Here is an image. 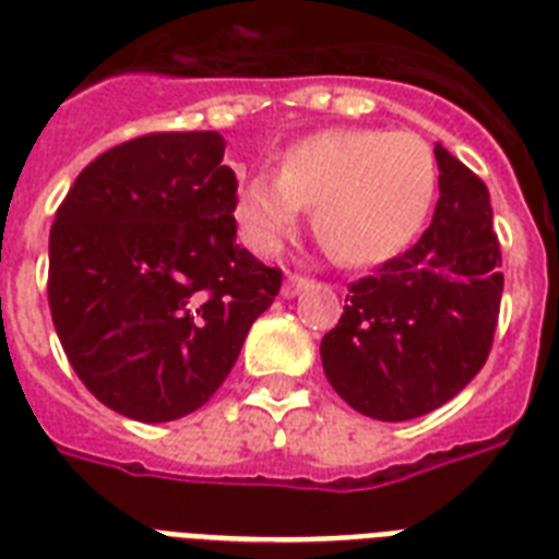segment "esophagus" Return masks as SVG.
Instances as JSON below:
<instances>
[{
    "mask_svg": "<svg viewBox=\"0 0 559 559\" xmlns=\"http://www.w3.org/2000/svg\"><path fill=\"white\" fill-rule=\"evenodd\" d=\"M304 287H309V278H307V275H298V272H289L287 281H284V289H281V293H284V298H295V295L301 293Z\"/></svg>",
    "mask_w": 559,
    "mask_h": 559,
    "instance_id": "34e87169",
    "label": "esophagus"
}]
</instances>
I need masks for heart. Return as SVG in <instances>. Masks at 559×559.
Masks as SVG:
<instances>
[{
	"instance_id": "1",
	"label": "heart",
	"mask_w": 559,
	"mask_h": 559,
	"mask_svg": "<svg viewBox=\"0 0 559 559\" xmlns=\"http://www.w3.org/2000/svg\"><path fill=\"white\" fill-rule=\"evenodd\" d=\"M438 187V164L415 133L337 128L312 133L284 153L281 173L243 178L233 199L241 241L272 255L316 209V233L344 264H381L417 236Z\"/></svg>"
}]
</instances>
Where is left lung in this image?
<instances>
[{
	"label": "left lung",
	"instance_id": "1",
	"mask_svg": "<svg viewBox=\"0 0 559 559\" xmlns=\"http://www.w3.org/2000/svg\"><path fill=\"white\" fill-rule=\"evenodd\" d=\"M440 199L426 233L372 275L352 281L323 372L360 415L412 420L452 401L495 344L503 272L489 190L435 144Z\"/></svg>",
	"mask_w": 559,
	"mask_h": 559
}]
</instances>
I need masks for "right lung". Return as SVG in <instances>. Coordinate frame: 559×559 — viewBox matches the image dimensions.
I'll return each mask as SVG.
<instances>
[{"mask_svg": "<svg viewBox=\"0 0 559 559\" xmlns=\"http://www.w3.org/2000/svg\"><path fill=\"white\" fill-rule=\"evenodd\" d=\"M224 139L147 133L79 173L50 227L48 304L70 367L142 424L201 409L281 289L236 243Z\"/></svg>", "mask_w": 559, "mask_h": 559, "instance_id": "obj_1", "label": "right lung"}]
</instances>
